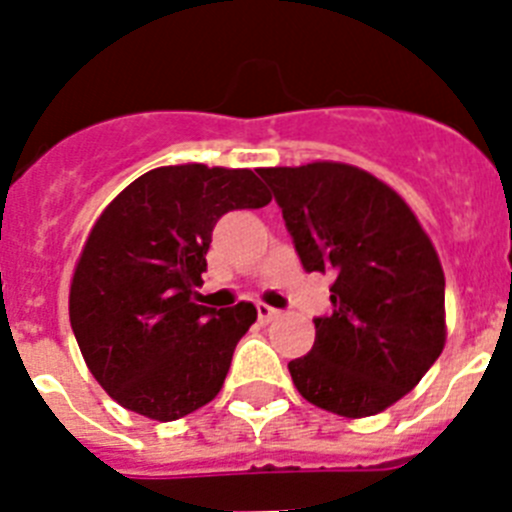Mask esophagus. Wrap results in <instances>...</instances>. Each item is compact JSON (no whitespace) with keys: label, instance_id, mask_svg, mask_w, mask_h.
<instances>
[{"label":"esophagus","instance_id":"1","mask_svg":"<svg viewBox=\"0 0 512 512\" xmlns=\"http://www.w3.org/2000/svg\"><path fill=\"white\" fill-rule=\"evenodd\" d=\"M256 312H259V323H271V320L274 318H279V310H274V307H269V305H264V302H259V305H256Z\"/></svg>","mask_w":512,"mask_h":512}]
</instances>
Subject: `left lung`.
Returning a JSON list of instances; mask_svg holds the SVG:
<instances>
[{
    "instance_id": "left-lung-1",
    "label": "left lung",
    "mask_w": 512,
    "mask_h": 512,
    "mask_svg": "<svg viewBox=\"0 0 512 512\" xmlns=\"http://www.w3.org/2000/svg\"><path fill=\"white\" fill-rule=\"evenodd\" d=\"M259 174L305 271L336 277L310 354L289 361L297 392L343 418L382 413L446 343V279L431 238L408 202L359 166L312 161Z\"/></svg>"
}]
</instances>
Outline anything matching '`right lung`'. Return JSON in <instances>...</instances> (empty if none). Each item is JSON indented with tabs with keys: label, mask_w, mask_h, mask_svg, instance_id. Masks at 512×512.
I'll list each match as a JSON object with an SVG mask.
<instances>
[{
	"label": "right lung",
	"mask_w": 512,
	"mask_h": 512,
	"mask_svg": "<svg viewBox=\"0 0 512 512\" xmlns=\"http://www.w3.org/2000/svg\"><path fill=\"white\" fill-rule=\"evenodd\" d=\"M271 202L251 169L182 164L138 176L97 217L76 261L69 318L102 390L151 420H179L223 390L256 320L251 302H194L212 228Z\"/></svg>",
	"instance_id": "add662e5"
}]
</instances>
